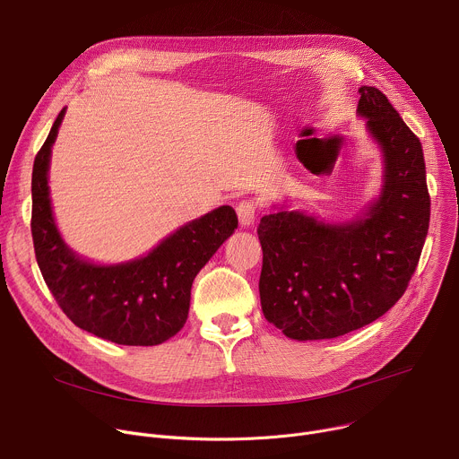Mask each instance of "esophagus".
Instances as JSON below:
<instances>
[{
  "mask_svg": "<svg viewBox=\"0 0 459 459\" xmlns=\"http://www.w3.org/2000/svg\"><path fill=\"white\" fill-rule=\"evenodd\" d=\"M237 215H238V222H240V226H244V228H247V226H251L253 224V221H255V213H257V204H255V200H251V198H244V200H240L238 204H237Z\"/></svg>",
  "mask_w": 459,
  "mask_h": 459,
  "instance_id": "obj_1",
  "label": "esophagus"
}]
</instances>
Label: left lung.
<instances>
[{"instance_id":"obj_1","label":"left lung","mask_w":459,"mask_h":459,"mask_svg":"<svg viewBox=\"0 0 459 459\" xmlns=\"http://www.w3.org/2000/svg\"><path fill=\"white\" fill-rule=\"evenodd\" d=\"M358 113L379 143L385 184L365 217L326 224L302 212L264 215L259 279L264 317L290 339H332L386 314L409 286L430 222L420 138L376 87Z\"/></svg>"}]
</instances>
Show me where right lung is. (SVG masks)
Wrapping results in <instances>:
<instances>
[{
	"instance_id": "add662e5",
	"label": "right lung",
	"mask_w": 459,
	"mask_h": 459,
	"mask_svg": "<svg viewBox=\"0 0 459 459\" xmlns=\"http://www.w3.org/2000/svg\"><path fill=\"white\" fill-rule=\"evenodd\" d=\"M64 115L65 109L50 127L32 168L30 231L39 272L78 328L117 344H160L186 325L193 279L237 230V213L221 206L131 263L98 266L80 259L60 237L47 184L50 147Z\"/></svg>"
}]
</instances>
